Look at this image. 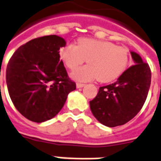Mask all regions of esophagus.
Wrapping results in <instances>:
<instances>
[{
	"mask_svg": "<svg viewBox=\"0 0 161 161\" xmlns=\"http://www.w3.org/2000/svg\"><path fill=\"white\" fill-rule=\"evenodd\" d=\"M85 85V84H83V83H77V88H82Z\"/></svg>",
	"mask_w": 161,
	"mask_h": 161,
	"instance_id": "34e87169",
	"label": "esophagus"
}]
</instances>
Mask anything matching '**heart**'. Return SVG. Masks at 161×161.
Masks as SVG:
<instances>
[{
  "instance_id": "b5f03b06",
  "label": "heart",
  "mask_w": 161,
  "mask_h": 161,
  "mask_svg": "<svg viewBox=\"0 0 161 161\" xmlns=\"http://www.w3.org/2000/svg\"><path fill=\"white\" fill-rule=\"evenodd\" d=\"M59 56L66 67L74 70L85 61L89 65L75 70L71 77L78 81L98 79L114 81L122 74L129 62V50L113 42L82 38L77 45L68 43L59 49Z\"/></svg>"
}]
</instances>
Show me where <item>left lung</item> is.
<instances>
[{"label":"left lung","mask_w":161,"mask_h":161,"mask_svg":"<svg viewBox=\"0 0 161 161\" xmlns=\"http://www.w3.org/2000/svg\"><path fill=\"white\" fill-rule=\"evenodd\" d=\"M135 64L114 84L100 87L90 102V110L100 123L108 127L123 125L140 112L151 84V70L139 54L131 52Z\"/></svg>","instance_id":"left-lung-1"}]
</instances>
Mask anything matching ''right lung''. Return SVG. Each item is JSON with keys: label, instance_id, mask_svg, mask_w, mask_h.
Segmentation results:
<instances>
[{"label": "right lung", "instance_id": "add662e5", "mask_svg": "<svg viewBox=\"0 0 161 161\" xmlns=\"http://www.w3.org/2000/svg\"><path fill=\"white\" fill-rule=\"evenodd\" d=\"M65 41L50 35L32 39L20 46L8 61L6 80L9 96L27 119L42 123L61 110L68 94L76 90L59 48Z\"/></svg>", "mask_w": 161, "mask_h": 161}]
</instances>
